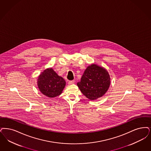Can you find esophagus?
I'll use <instances>...</instances> for the list:
<instances>
[{"instance_id":"34e87169","label":"esophagus","mask_w":151,"mask_h":151,"mask_svg":"<svg viewBox=\"0 0 151 151\" xmlns=\"http://www.w3.org/2000/svg\"><path fill=\"white\" fill-rule=\"evenodd\" d=\"M74 82H75V81H74V80H71V81H68V84H73L74 83Z\"/></svg>"}]
</instances>
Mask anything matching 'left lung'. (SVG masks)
<instances>
[{
    "instance_id": "8db88e82",
    "label": "left lung",
    "mask_w": 151,
    "mask_h": 151,
    "mask_svg": "<svg viewBox=\"0 0 151 151\" xmlns=\"http://www.w3.org/2000/svg\"><path fill=\"white\" fill-rule=\"evenodd\" d=\"M110 76L103 67L92 64L85 70L78 86L81 93L90 100H96L108 91Z\"/></svg>"
}]
</instances>
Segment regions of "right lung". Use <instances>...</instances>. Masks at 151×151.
I'll return each instance as SVG.
<instances>
[{
	"label": "right lung",
	"instance_id": "right-lung-1",
	"mask_svg": "<svg viewBox=\"0 0 151 151\" xmlns=\"http://www.w3.org/2000/svg\"><path fill=\"white\" fill-rule=\"evenodd\" d=\"M65 85V80L58 76L52 68L45 70L37 78L39 91L49 98L60 96Z\"/></svg>",
	"mask_w": 151,
	"mask_h": 151
}]
</instances>
